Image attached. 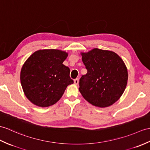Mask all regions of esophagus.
Segmentation results:
<instances>
[{
	"instance_id": "34e87169",
	"label": "esophagus",
	"mask_w": 150,
	"mask_h": 150,
	"mask_svg": "<svg viewBox=\"0 0 150 150\" xmlns=\"http://www.w3.org/2000/svg\"><path fill=\"white\" fill-rule=\"evenodd\" d=\"M74 83H75V85H77L78 83H79V79H75V80H74Z\"/></svg>"
}]
</instances>
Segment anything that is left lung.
<instances>
[{
  "mask_svg": "<svg viewBox=\"0 0 150 150\" xmlns=\"http://www.w3.org/2000/svg\"><path fill=\"white\" fill-rule=\"evenodd\" d=\"M88 70L79 81V91L86 100L98 107L110 106L120 99L126 88L128 71L115 52L94 48L81 53Z\"/></svg>",
  "mask_w": 150,
  "mask_h": 150,
  "instance_id": "1",
  "label": "left lung"
}]
</instances>
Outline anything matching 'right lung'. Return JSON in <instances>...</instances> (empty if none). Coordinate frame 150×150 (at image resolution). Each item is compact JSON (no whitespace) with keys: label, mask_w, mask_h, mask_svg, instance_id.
<instances>
[{"label":"right lung","mask_w":150,"mask_h":150,"mask_svg":"<svg viewBox=\"0 0 150 150\" xmlns=\"http://www.w3.org/2000/svg\"><path fill=\"white\" fill-rule=\"evenodd\" d=\"M68 53L56 49L36 51L21 69L20 82L24 94L34 105L47 107L60 100L74 81L69 68L62 62Z\"/></svg>","instance_id":"obj_1"}]
</instances>
